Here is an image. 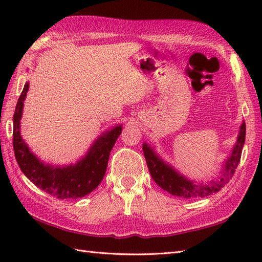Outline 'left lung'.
<instances>
[{
    "mask_svg": "<svg viewBox=\"0 0 262 262\" xmlns=\"http://www.w3.org/2000/svg\"><path fill=\"white\" fill-rule=\"evenodd\" d=\"M246 142V122H242L232 153L223 164L220 177L207 183L193 181L178 172L171 164L166 163L146 142L143 143V152L153 180L163 189L177 197L185 199L206 197L220 191L232 179L241 159L242 148Z\"/></svg>",
    "mask_w": 262,
    "mask_h": 262,
    "instance_id": "obj_1",
    "label": "left lung"
}]
</instances>
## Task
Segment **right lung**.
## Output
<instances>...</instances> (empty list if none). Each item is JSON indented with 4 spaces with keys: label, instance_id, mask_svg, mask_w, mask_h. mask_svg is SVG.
I'll use <instances>...</instances> for the list:
<instances>
[{
    "label": "right lung",
    "instance_id": "add662e5",
    "mask_svg": "<svg viewBox=\"0 0 262 262\" xmlns=\"http://www.w3.org/2000/svg\"><path fill=\"white\" fill-rule=\"evenodd\" d=\"M28 90L29 83L27 82L13 115V149L21 171L33 185L53 197L76 199L86 196L103 179L110 152L121 134V125L103 132L75 164L59 166L45 163L30 151L20 134V120Z\"/></svg>",
    "mask_w": 262,
    "mask_h": 262
}]
</instances>
